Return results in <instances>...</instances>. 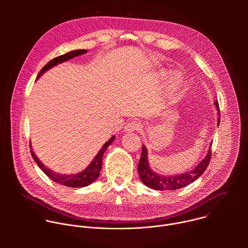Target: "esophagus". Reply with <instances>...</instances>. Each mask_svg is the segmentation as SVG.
Masks as SVG:
<instances>
[{
	"mask_svg": "<svg viewBox=\"0 0 248 248\" xmlns=\"http://www.w3.org/2000/svg\"><path fill=\"white\" fill-rule=\"evenodd\" d=\"M141 128V124L136 122V121H132V122H129L125 126H124V129L126 131H135V130H139Z\"/></svg>",
	"mask_w": 248,
	"mask_h": 248,
	"instance_id": "obj_1",
	"label": "esophagus"
}]
</instances>
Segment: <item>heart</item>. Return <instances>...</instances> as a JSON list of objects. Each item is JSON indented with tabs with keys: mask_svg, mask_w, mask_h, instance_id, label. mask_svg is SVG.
<instances>
[{
	"mask_svg": "<svg viewBox=\"0 0 248 248\" xmlns=\"http://www.w3.org/2000/svg\"><path fill=\"white\" fill-rule=\"evenodd\" d=\"M180 86H181V80H180L179 78H172V80H171V82H170V90H171L172 92H175L176 90H178V89L180 88Z\"/></svg>",
	"mask_w": 248,
	"mask_h": 248,
	"instance_id": "1",
	"label": "heart"
}]
</instances>
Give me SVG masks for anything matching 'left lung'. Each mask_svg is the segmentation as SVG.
<instances>
[{"label": "left lung", "mask_w": 248, "mask_h": 248, "mask_svg": "<svg viewBox=\"0 0 248 248\" xmlns=\"http://www.w3.org/2000/svg\"><path fill=\"white\" fill-rule=\"evenodd\" d=\"M215 106L218 111V124H220V109L218 101H215ZM211 146L212 144H210L209 146V150L206 157L193 170L186 172L185 171L181 174L164 175L153 171L152 169L149 167L147 148L143 144L142 152H141V157L137 169L139 178L141 182H142L146 186L155 190H175L183 188L196 181L205 171L212 156Z\"/></svg>", "instance_id": "obj_1"}]
</instances>
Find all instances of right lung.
<instances>
[{"mask_svg": "<svg viewBox=\"0 0 248 248\" xmlns=\"http://www.w3.org/2000/svg\"><path fill=\"white\" fill-rule=\"evenodd\" d=\"M87 51L86 50H75L72 52H68L64 55L59 56L53 60H51L46 65L43 66V68L40 70V73L37 76V78H39L45 72H47L48 69H50L51 67L66 62L70 59H73L75 57L80 56L85 54ZM116 138V136H112L107 142H106L102 148L100 149V151L98 152V154L95 156V158L93 159V161L89 164V166L83 170L82 171L76 173V174H61L58 172H55L53 170H51L50 169H48L46 166H44V164L41 163V161L36 157L35 153L33 152L32 148H31V144L30 146V152L31 155L34 159V161L36 162V164L39 166V168L44 171V173L49 176V179H51L52 181H54L55 183L64 186H68V187H83V186H87L89 185H91L93 182H95V180L98 178L100 174V170L102 168V159H103V155L105 153V151L107 150V148L112 144V142L114 141V139Z\"/></svg>", "mask_w": 248, "mask_h": 248, "instance_id": "add662e5", "label": "right lung"}]
</instances>
